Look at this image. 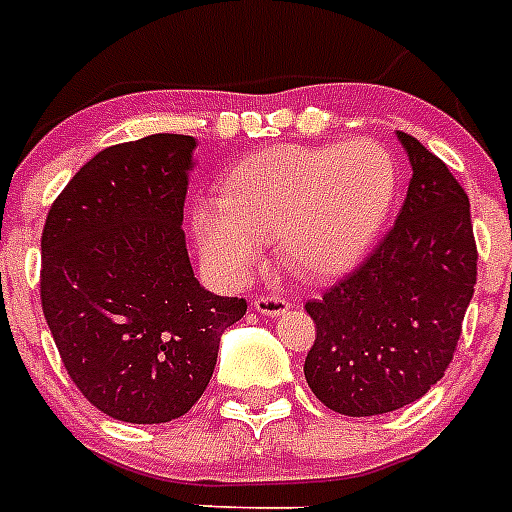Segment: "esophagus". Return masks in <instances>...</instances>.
<instances>
[{
    "label": "esophagus",
    "instance_id": "esophagus-1",
    "mask_svg": "<svg viewBox=\"0 0 512 512\" xmlns=\"http://www.w3.org/2000/svg\"><path fill=\"white\" fill-rule=\"evenodd\" d=\"M253 309L259 314H264V317H280V314H285L290 309V304L285 301V298H277V296H259L256 301H253Z\"/></svg>",
    "mask_w": 512,
    "mask_h": 512
}]
</instances>
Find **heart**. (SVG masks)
Here are the masks:
<instances>
[{
	"mask_svg": "<svg viewBox=\"0 0 512 512\" xmlns=\"http://www.w3.org/2000/svg\"><path fill=\"white\" fill-rule=\"evenodd\" d=\"M394 195L396 163L378 142L277 145L237 163L219 203L192 211V232L224 282L251 275L261 240H272L293 275L330 280L365 256Z\"/></svg>",
	"mask_w": 512,
	"mask_h": 512,
	"instance_id": "obj_1",
	"label": "heart"
}]
</instances>
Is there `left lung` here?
Listing matches in <instances>:
<instances>
[{
    "label": "left lung",
    "instance_id": "8db88e82",
    "mask_svg": "<svg viewBox=\"0 0 512 512\" xmlns=\"http://www.w3.org/2000/svg\"><path fill=\"white\" fill-rule=\"evenodd\" d=\"M410 158L404 206L346 280L306 304L317 341L304 375L327 410L367 418L428 394L452 362L476 285L470 200L447 163L396 132Z\"/></svg>",
    "mask_w": 512,
    "mask_h": 512
}]
</instances>
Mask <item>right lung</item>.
<instances>
[{
    "label": "right lung",
    "instance_id": "obj_1",
    "mask_svg": "<svg viewBox=\"0 0 512 512\" xmlns=\"http://www.w3.org/2000/svg\"><path fill=\"white\" fill-rule=\"evenodd\" d=\"M195 137L150 134L76 171L42 232V309L65 370L124 423L182 418L214 375L245 298L192 275L185 195Z\"/></svg>",
    "mask_w": 512,
    "mask_h": 512
}]
</instances>
